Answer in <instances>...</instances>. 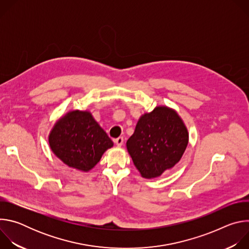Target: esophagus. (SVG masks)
<instances>
[{"label": "esophagus", "mask_w": 249, "mask_h": 249, "mask_svg": "<svg viewBox=\"0 0 249 249\" xmlns=\"http://www.w3.org/2000/svg\"><path fill=\"white\" fill-rule=\"evenodd\" d=\"M123 142H124L123 137H118V138L114 139V143H115L116 146H118V147H121V146L123 145Z\"/></svg>", "instance_id": "obj_1"}]
</instances>
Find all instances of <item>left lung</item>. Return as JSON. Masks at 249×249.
Wrapping results in <instances>:
<instances>
[{
  "label": "left lung",
  "instance_id": "obj_1",
  "mask_svg": "<svg viewBox=\"0 0 249 249\" xmlns=\"http://www.w3.org/2000/svg\"><path fill=\"white\" fill-rule=\"evenodd\" d=\"M187 144V129L180 117L172 109L157 107L140 118L126 145L142 176L153 178L178 162Z\"/></svg>",
  "mask_w": 249,
  "mask_h": 249
}]
</instances>
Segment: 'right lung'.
<instances>
[{"label":"right lung","mask_w":249,"mask_h":249,"mask_svg":"<svg viewBox=\"0 0 249 249\" xmlns=\"http://www.w3.org/2000/svg\"><path fill=\"white\" fill-rule=\"evenodd\" d=\"M53 153L67 165L91 169L113 142L88 111H72L59 120L49 136Z\"/></svg>","instance_id":"1"}]
</instances>
